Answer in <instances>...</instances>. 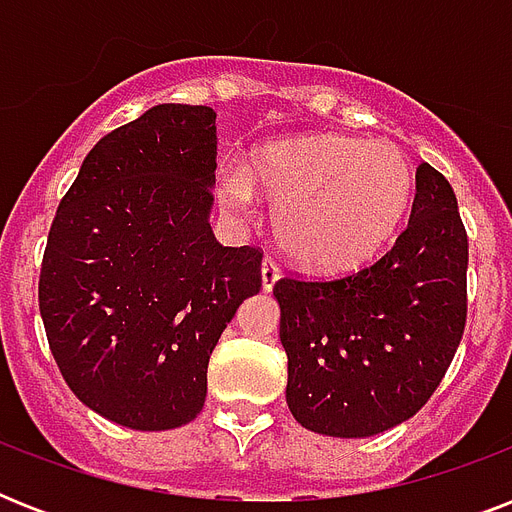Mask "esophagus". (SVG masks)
I'll return each mask as SVG.
<instances>
[{"label": "esophagus", "instance_id": "34e87169", "mask_svg": "<svg viewBox=\"0 0 512 512\" xmlns=\"http://www.w3.org/2000/svg\"><path fill=\"white\" fill-rule=\"evenodd\" d=\"M281 279V268L276 263H273L271 257H265L263 260V289L265 292H271L273 284Z\"/></svg>", "mask_w": 512, "mask_h": 512}]
</instances>
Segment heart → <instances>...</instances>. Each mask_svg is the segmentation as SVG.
Wrapping results in <instances>:
<instances>
[{
	"label": "heart",
	"mask_w": 512,
	"mask_h": 512,
	"mask_svg": "<svg viewBox=\"0 0 512 512\" xmlns=\"http://www.w3.org/2000/svg\"><path fill=\"white\" fill-rule=\"evenodd\" d=\"M412 164L396 143L308 135L255 148L217 196L247 217L252 191L273 204V228L289 257L316 271L366 263L393 236L412 196Z\"/></svg>",
	"instance_id": "b5f03b06"
}]
</instances>
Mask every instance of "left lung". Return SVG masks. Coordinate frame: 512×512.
Instances as JSON below:
<instances>
[{
	"label": "left lung",
	"mask_w": 512,
	"mask_h": 512,
	"mask_svg": "<svg viewBox=\"0 0 512 512\" xmlns=\"http://www.w3.org/2000/svg\"><path fill=\"white\" fill-rule=\"evenodd\" d=\"M289 358L287 404L303 428L366 438L428 404L468 316V233L452 185L417 167L409 223L396 244L340 279L276 281Z\"/></svg>",
	"instance_id": "obj_1"
}]
</instances>
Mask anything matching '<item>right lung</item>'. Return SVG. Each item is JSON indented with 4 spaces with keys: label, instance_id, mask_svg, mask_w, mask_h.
Here are the masks:
<instances>
[{
    "label": "right lung",
    "instance_id": "right-lung-1",
    "mask_svg": "<svg viewBox=\"0 0 512 512\" xmlns=\"http://www.w3.org/2000/svg\"><path fill=\"white\" fill-rule=\"evenodd\" d=\"M209 106L162 103L98 140L52 220L39 313L63 380L132 430L191 422L223 329L263 287L255 247L212 233Z\"/></svg>",
    "mask_w": 512,
    "mask_h": 512
}]
</instances>
